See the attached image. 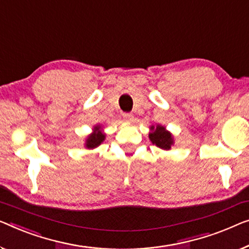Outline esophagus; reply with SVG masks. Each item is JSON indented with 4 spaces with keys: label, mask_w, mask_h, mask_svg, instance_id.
<instances>
[{
    "label": "esophagus",
    "mask_w": 249,
    "mask_h": 249,
    "mask_svg": "<svg viewBox=\"0 0 249 249\" xmlns=\"http://www.w3.org/2000/svg\"><path fill=\"white\" fill-rule=\"evenodd\" d=\"M123 117H124V121L125 122H129V123H131V122H133V115L132 114H123Z\"/></svg>",
    "instance_id": "1"
}]
</instances>
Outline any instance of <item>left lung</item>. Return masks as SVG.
<instances>
[{"instance_id": "left-lung-1", "label": "left lung", "mask_w": 249, "mask_h": 249, "mask_svg": "<svg viewBox=\"0 0 249 249\" xmlns=\"http://www.w3.org/2000/svg\"><path fill=\"white\" fill-rule=\"evenodd\" d=\"M148 139L154 145L162 148L164 151L171 150V146L174 144V139L171 132H169L164 126L162 125H152L148 133Z\"/></svg>"}]
</instances>
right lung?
Segmentation results:
<instances>
[{"mask_svg": "<svg viewBox=\"0 0 249 249\" xmlns=\"http://www.w3.org/2000/svg\"><path fill=\"white\" fill-rule=\"evenodd\" d=\"M105 139L106 134L104 133L102 125H95L94 127H92V133H90V134L86 137L84 146L86 147L87 150H94V148L101 145L104 141H105Z\"/></svg>", "mask_w": 249, "mask_h": 249, "instance_id": "right-lung-1", "label": "right lung"}]
</instances>
